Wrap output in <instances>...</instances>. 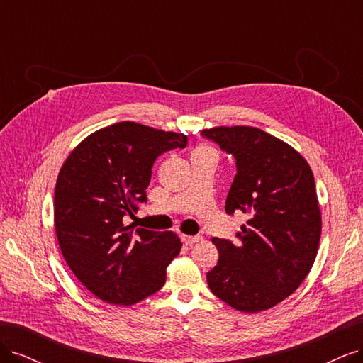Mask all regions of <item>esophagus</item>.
<instances>
[{"mask_svg":"<svg viewBox=\"0 0 363 363\" xmlns=\"http://www.w3.org/2000/svg\"><path fill=\"white\" fill-rule=\"evenodd\" d=\"M201 239H203L201 236H189V235H183V236H182L183 242H184L186 245H189V247H192V245L196 244V242H200Z\"/></svg>","mask_w":363,"mask_h":363,"instance_id":"esophagus-1","label":"esophagus"}]
</instances>
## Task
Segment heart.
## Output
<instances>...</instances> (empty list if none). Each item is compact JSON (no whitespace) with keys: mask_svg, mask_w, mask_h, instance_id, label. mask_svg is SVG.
Listing matches in <instances>:
<instances>
[{"mask_svg":"<svg viewBox=\"0 0 363 363\" xmlns=\"http://www.w3.org/2000/svg\"><path fill=\"white\" fill-rule=\"evenodd\" d=\"M199 150H208V148H206V147H201V148H199Z\"/></svg>","mask_w":363,"mask_h":363,"instance_id":"obj_1","label":"heart"}]
</instances>
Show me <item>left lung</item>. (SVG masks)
I'll return each instance as SVG.
<instances>
[{"instance_id":"left-lung-1","label":"left lung","mask_w":363,"mask_h":363,"mask_svg":"<svg viewBox=\"0 0 363 363\" xmlns=\"http://www.w3.org/2000/svg\"><path fill=\"white\" fill-rule=\"evenodd\" d=\"M203 136L236 159L225 212L250 215L239 244L212 239L219 259L207 272V284L236 311L271 309L303 283L320 247L323 219L313 172L298 151L256 127H213Z\"/></svg>"}]
</instances>
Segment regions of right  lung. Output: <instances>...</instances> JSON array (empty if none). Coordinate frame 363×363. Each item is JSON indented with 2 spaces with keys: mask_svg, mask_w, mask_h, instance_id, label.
I'll return each instance as SVG.
<instances>
[{
  "mask_svg": "<svg viewBox=\"0 0 363 363\" xmlns=\"http://www.w3.org/2000/svg\"><path fill=\"white\" fill-rule=\"evenodd\" d=\"M183 133L123 121L94 131L63 162L54 191V227L74 276L96 298L131 306L156 294L182 248L174 232L124 224L147 203L151 169Z\"/></svg>",
  "mask_w": 363,
  "mask_h": 363,
  "instance_id": "add662e5",
  "label": "right lung"
}]
</instances>
